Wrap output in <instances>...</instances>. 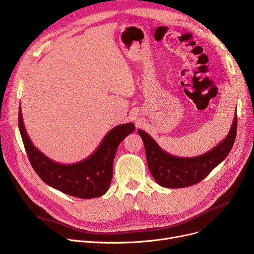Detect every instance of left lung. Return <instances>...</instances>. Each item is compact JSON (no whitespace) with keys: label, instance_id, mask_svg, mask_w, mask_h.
<instances>
[{"label":"left lung","instance_id":"1","mask_svg":"<svg viewBox=\"0 0 254 254\" xmlns=\"http://www.w3.org/2000/svg\"><path fill=\"white\" fill-rule=\"evenodd\" d=\"M237 113L225 139L200 156L183 158L173 156L161 148L153 137L137 129L145 146L149 170L159 186L168 189H181L198 183L218 166L231 151L236 137Z\"/></svg>","mask_w":254,"mask_h":254}]
</instances>
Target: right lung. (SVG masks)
Here are the masks:
<instances>
[{
  "label": "right lung",
  "instance_id": "1",
  "mask_svg": "<svg viewBox=\"0 0 254 254\" xmlns=\"http://www.w3.org/2000/svg\"><path fill=\"white\" fill-rule=\"evenodd\" d=\"M18 123L23 144L37 175L48 186L80 198L98 197L108 190L118 147L135 128L132 123L117 126L106 133L93 154L77 163L62 164L45 156L32 144L23 123L21 107Z\"/></svg>",
  "mask_w": 254,
  "mask_h": 254
}]
</instances>
